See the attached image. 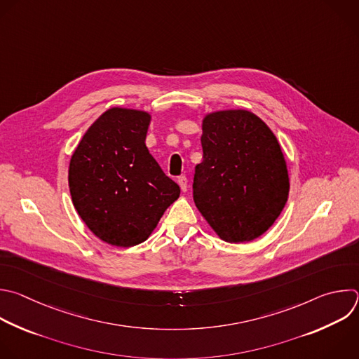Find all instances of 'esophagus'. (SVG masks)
<instances>
[{"label":"esophagus","mask_w":359,"mask_h":359,"mask_svg":"<svg viewBox=\"0 0 359 359\" xmlns=\"http://www.w3.org/2000/svg\"><path fill=\"white\" fill-rule=\"evenodd\" d=\"M177 183H179V186H180V189H182V191L186 193V191H187V177H186V176H180V177L177 179Z\"/></svg>","instance_id":"esophagus-1"}]
</instances>
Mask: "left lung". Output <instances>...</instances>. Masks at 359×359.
<instances>
[{
  "label": "left lung",
  "instance_id": "left-lung-1",
  "mask_svg": "<svg viewBox=\"0 0 359 359\" xmlns=\"http://www.w3.org/2000/svg\"><path fill=\"white\" fill-rule=\"evenodd\" d=\"M196 207L221 240L250 243L266 232L289 197L286 161L272 130L248 109L208 112L201 124Z\"/></svg>",
  "mask_w": 359,
  "mask_h": 359
}]
</instances>
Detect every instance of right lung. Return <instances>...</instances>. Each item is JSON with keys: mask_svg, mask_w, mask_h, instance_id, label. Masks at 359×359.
<instances>
[{"mask_svg": "<svg viewBox=\"0 0 359 359\" xmlns=\"http://www.w3.org/2000/svg\"><path fill=\"white\" fill-rule=\"evenodd\" d=\"M151 118L148 111L112 107L90 126L70 158L73 205L87 228L112 247L147 241L180 196L145 145Z\"/></svg>", "mask_w": 359, "mask_h": 359, "instance_id": "obj_1", "label": "right lung"}]
</instances>
